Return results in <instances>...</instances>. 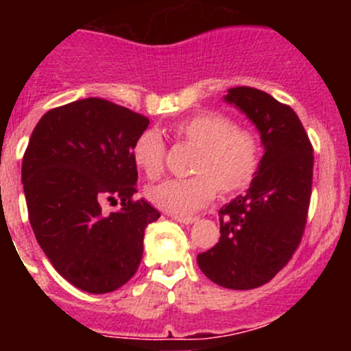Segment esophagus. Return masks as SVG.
<instances>
[{"mask_svg": "<svg viewBox=\"0 0 351 351\" xmlns=\"http://www.w3.org/2000/svg\"><path fill=\"white\" fill-rule=\"evenodd\" d=\"M171 217L175 219L176 222H182V224H193V222H197V217H193V215H180V214H173Z\"/></svg>", "mask_w": 351, "mask_h": 351, "instance_id": "esophagus-1", "label": "esophagus"}]
</instances>
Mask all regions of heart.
<instances>
[{
    "label": "heart",
    "mask_w": 351,
    "mask_h": 351,
    "mask_svg": "<svg viewBox=\"0 0 351 351\" xmlns=\"http://www.w3.org/2000/svg\"><path fill=\"white\" fill-rule=\"evenodd\" d=\"M173 132L198 146L193 162L197 175L151 186L147 197L156 207L173 214H190L214 200L219 189L222 193H232L253 182L260 168V141L247 127L234 125L229 115L214 110L198 112L176 122ZM132 159L147 178H159L166 161L161 134L154 129L141 132L134 141Z\"/></svg>",
    "instance_id": "heart-1"
}]
</instances>
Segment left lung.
Masks as SVG:
<instances>
[{
	"instance_id": "left-lung-1",
	"label": "left lung",
	"mask_w": 351,
	"mask_h": 351,
	"mask_svg": "<svg viewBox=\"0 0 351 351\" xmlns=\"http://www.w3.org/2000/svg\"><path fill=\"white\" fill-rule=\"evenodd\" d=\"M253 120L265 154L246 195L219 210L221 238L197 256L205 277L234 290L270 282L302 241L313 193V144L297 113L265 91L236 86L226 97Z\"/></svg>"
}]
</instances>
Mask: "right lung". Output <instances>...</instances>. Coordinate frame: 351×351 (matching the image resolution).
Listing matches in <instances>:
<instances>
[{
  "mask_svg": "<svg viewBox=\"0 0 351 351\" xmlns=\"http://www.w3.org/2000/svg\"><path fill=\"white\" fill-rule=\"evenodd\" d=\"M149 119L104 98L49 110L22 162L28 219L52 267L90 293L113 292L143 260L144 229L159 212L134 200L132 146ZM121 202L105 215L101 204Z\"/></svg>",
  "mask_w": 351,
  "mask_h": 351,
  "instance_id": "obj_1",
  "label": "right lung"
}]
</instances>
